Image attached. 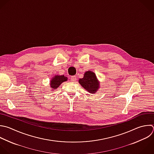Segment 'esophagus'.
Instances as JSON below:
<instances>
[{
    "mask_svg": "<svg viewBox=\"0 0 154 154\" xmlns=\"http://www.w3.org/2000/svg\"><path fill=\"white\" fill-rule=\"evenodd\" d=\"M70 80H71V81H72V82H75L76 81V76H72V77L70 78Z\"/></svg>",
    "mask_w": 154,
    "mask_h": 154,
    "instance_id": "obj_1",
    "label": "esophagus"
}]
</instances>
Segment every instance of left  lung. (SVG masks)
I'll list each match as a JSON object with an SVG mask.
<instances>
[{
	"mask_svg": "<svg viewBox=\"0 0 154 154\" xmlns=\"http://www.w3.org/2000/svg\"><path fill=\"white\" fill-rule=\"evenodd\" d=\"M79 83L90 93H96L99 88V83L97 81L96 75L91 71L85 72L84 78L79 80Z\"/></svg>",
	"mask_w": 154,
	"mask_h": 154,
	"instance_id": "obj_1",
	"label": "left lung"
}]
</instances>
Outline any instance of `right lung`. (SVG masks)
I'll use <instances>...</instances> for the list:
<instances>
[{
	"label": "right lung",
	"mask_w": 154,
	"mask_h": 154,
	"mask_svg": "<svg viewBox=\"0 0 154 154\" xmlns=\"http://www.w3.org/2000/svg\"><path fill=\"white\" fill-rule=\"evenodd\" d=\"M67 80V78L64 76V75L55 76L51 81V87H52V88H54L55 90L58 88L61 84V83L66 81Z\"/></svg>",
	"instance_id": "1"
}]
</instances>
